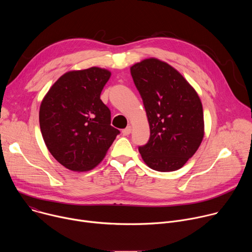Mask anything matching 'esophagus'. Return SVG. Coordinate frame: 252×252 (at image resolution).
<instances>
[{"label":"esophagus","mask_w":252,"mask_h":252,"mask_svg":"<svg viewBox=\"0 0 252 252\" xmlns=\"http://www.w3.org/2000/svg\"><path fill=\"white\" fill-rule=\"evenodd\" d=\"M130 132H131V126H128L125 129H123V134L124 135H128Z\"/></svg>","instance_id":"34e87169"}]
</instances>
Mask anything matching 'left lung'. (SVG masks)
<instances>
[{
    "label": "left lung",
    "instance_id": "obj_1",
    "mask_svg": "<svg viewBox=\"0 0 252 252\" xmlns=\"http://www.w3.org/2000/svg\"><path fill=\"white\" fill-rule=\"evenodd\" d=\"M143 101L151 137L138 152L154 170L182 168L198 150L204 135L201 100L177 69L156 58L130 66Z\"/></svg>",
    "mask_w": 252,
    "mask_h": 252
}]
</instances>
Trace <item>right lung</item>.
Wrapping results in <instances>:
<instances>
[{
  "mask_svg": "<svg viewBox=\"0 0 252 252\" xmlns=\"http://www.w3.org/2000/svg\"><path fill=\"white\" fill-rule=\"evenodd\" d=\"M112 73L92 66L66 71L51 87L40 106V127L52 156L64 167L88 171L105 157L120 130L100 93Z\"/></svg>",
  "mask_w": 252,
  "mask_h": 252,
  "instance_id": "1",
  "label": "right lung"
}]
</instances>
